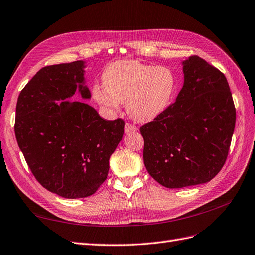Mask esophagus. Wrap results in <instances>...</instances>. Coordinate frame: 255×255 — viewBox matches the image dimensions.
<instances>
[{"label":"esophagus","instance_id":"esophagus-1","mask_svg":"<svg viewBox=\"0 0 255 255\" xmlns=\"http://www.w3.org/2000/svg\"><path fill=\"white\" fill-rule=\"evenodd\" d=\"M136 130H137V127L135 125H133V124L126 123V125H125V132L126 133H132V132H135Z\"/></svg>","mask_w":255,"mask_h":255}]
</instances>
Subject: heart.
<instances>
[{"label": "heart", "instance_id": "obj_1", "mask_svg": "<svg viewBox=\"0 0 255 255\" xmlns=\"http://www.w3.org/2000/svg\"><path fill=\"white\" fill-rule=\"evenodd\" d=\"M103 82L105 86H93L94 99L113 111L125 103L128 114L139 122L152 121L163 113L176 91L171 68L131 60L108 65Z\"/></svg>", "mask_w": 255, "mask_h": 255}]
</instances>
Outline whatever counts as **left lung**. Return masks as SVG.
Here are the masks:
<instances>
[{
  "label": "left lung",
  "mask_w": 255,
  "mask_h": 255,
  "mask_svg": "<svg viewBox=\"0 0 255 255\" xmlns=\"http://www.w3.org/2000/svg\"><path fill=\"white\" fill-rule=\"evenodd\" d=\"M184 75L176 100L140 127L147 172L172 189L207 183L220 172L236 123L223 72L192 55L184 62Z\"/></svg>",
  "instance_id": "left-lung-1"
}]
</instances>
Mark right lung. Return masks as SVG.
I'll return each mask as SVG.
<instances>
[{
	"label": "right lung",
	"instance_id": "obj_1",
	"mask_svg": "<svg viewBox=\"0 0 255 255\" xmlns=\"http://www.w3.org/2000/svg\"><path fill=\"white\" fill-rule=\"evenodd\" d=\"M82 67L77 61L41 68L16 107L14 133L28 168L43 188L66 199L86 198L104 184L125 126L122 119L100 118L87 104L64 100L78 84L82 97H91Z\"/></svg>",
	"mask_w": 255,
	"mask_h": 255
}]
</instances>
